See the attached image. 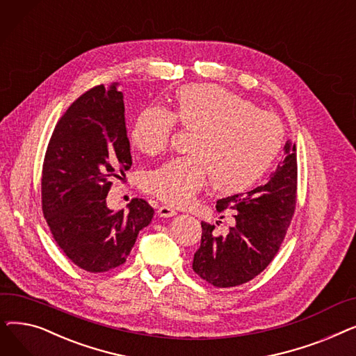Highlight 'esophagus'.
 Here are the masks:
<instances>
[{"label": "esophagus", "mask_w": 356, "mask_h": 356, "mask_svg": "<svg viewBox=\"0 0 356 356\" xmlns=\"http://www.w3.org/2000/svg\"><path fill=\"white\" fill-rule=\"evenodd\" d=\"M157 213H159V216H161V218H172V216L176 215V211L172 209L170 207H160L159 211H157Z\"/></svg>", "instance_id": "obj_1"}]
</instances>
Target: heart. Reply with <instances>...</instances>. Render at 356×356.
Wrapping results in <instances>:
<instances>
[{
  "label": "heart",
  "mask_w": 356,
  "mask_h": 356,
  "mask_svg": "<svg viewBox=\"0 0 356 356\" xmlns=\"http://www.w3.org/2000/svg\"><path fill=\"white\" fill-rule=\"evenodd\" d=\"M176 121L193 131L191 156L176 157L144 175L145 192L184 207L212 179L222 193H238L266 173L283 141V127L270 112L216 85H191L176 95L173 112L153 105L131 128V141L144 154L167 147Z\"/></svg>",
  "instance_id": "obj_1"
}]
</instances>
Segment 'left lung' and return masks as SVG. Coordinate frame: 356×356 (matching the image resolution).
I'll use <instances>...</instances> for the list:
<instances>
[{
  "mask_svg": "<svg viewBox=\"0 0 356 356\" xmlns=\"http://www.w3.org/2000/svg\"><path fill=\"white\" fill-rule=\"evenodd\" d=\"M284 157L263 186L219 199L216 211L231 209L234 227L216 236L215 225L202 222L195 273L215 287L244 284L264 271L280 250L290 227L297 197L296 144L289 140Z\"/></svg>",
  "mask_w": 356,
  "mask_h": 356,
  "instance_id": "obj_1",
  "label": "left lung"
}]
</instances>
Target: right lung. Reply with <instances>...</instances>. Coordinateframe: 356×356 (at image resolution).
I'll return each instance as SVG.
<instances>
[{"label": "right lung", "mask_w": 356, "mask_h": 356, "mask_svg": "<svg viewBox=\"0 0 356 356\" xmlns=\"http://www.w3.org/2000/svg\"><path fill=\"white\" fill-rule=\"evenodd\" d=\"M104 85L74 101L56 124L43 163L42 208L50 232L73 264L104 273L124 264L154 209L133 199L128 212L106 207L111 177H125L133 160L124 95Z\"/></svg>", "instance_id": "obj_1"}]
</instances>
